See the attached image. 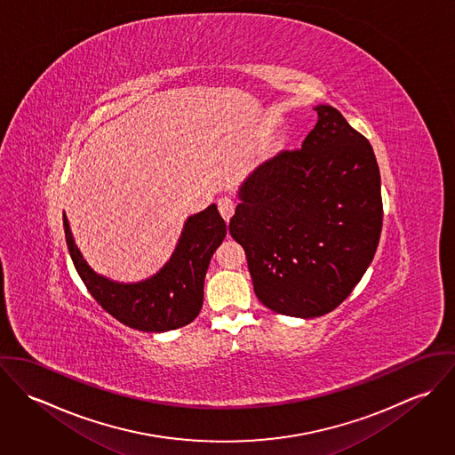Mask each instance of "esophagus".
<instances>
[{
    "label": "esophagus",
    "mask_w": 455,
    "mask_h": 455,
    "mask_svg": "<svg viewBox=\"0 0 455 455\" xmlns=\"http://www.w3.org/2000/svg\"><path fill=\"white\" fill-rule=\"evenodd\" d=\"M219 212H220V215L224 217V220L226 222H229V219L233 217V213H235V208H236V203H235V199H231L229 196H224V197H220L219 199Z\"/></svg>",
    "instance_id": "obj_1"
}]
</instances>
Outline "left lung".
<instances>
[{
    "label": "left lung",
    "mask_w": 455,
    "mask_h": 455,
    "mask_svg": "<svg viewBox=\"0 0 455 455\" xmlns=\"http://www.w3.org/2000/svg\"><path fill=\"white\" fill-rule=\"evenodd\" d=\"M299 150L280 152L242 184L229 222L256 296L275 314L332 312L375 258L380 170L370 141L329 105Z\"/></svg>",
    "instance_id": "1"
}]
</instances>
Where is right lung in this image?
Returning a JSON list of instances; mask_svg holds the SVG:
<instances>
[{
    "mask_svg": "<svg viewBox=\"0 0 455 455\" xmlns=\"http://www.w3.org/2000/svg\"><path fill=\"white\" fill-rule=\"evenodd\" d=\"M66 243L91 296L112 317L145 332H164L193 323L203 307V285L210 259L226 238V222L217 204L188 217L179 243L152 276L124 283L96 273L76 247L66 213Z\"/></svg>",
    "mask_w": 455,
    "mask_h": 455,
    "instance_id": "1",
    "label": "right lung"
}]
</instances>
